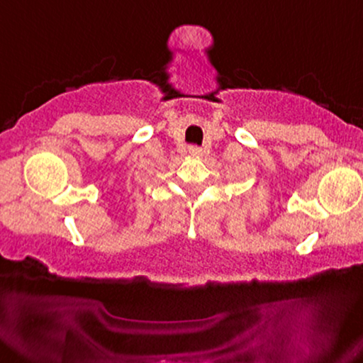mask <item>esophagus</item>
<instances>
[{
  "instance_id": "esophagus-1",
  "label": "esophagus",
  "mask_w": 363,
  "mask_h": 363,
  "mask_svg": "<svg viewBox=\"0 0 363 363\" xmlns=\"http://www.w3.org/2000/svg\"><path fill=\"white\" fill-rule=\"evenodd\" d=\"M189 151H191V155H194V156H199L200 155V148L199 147H191V148H189Z\"/></svg>"
}]
</instances>
